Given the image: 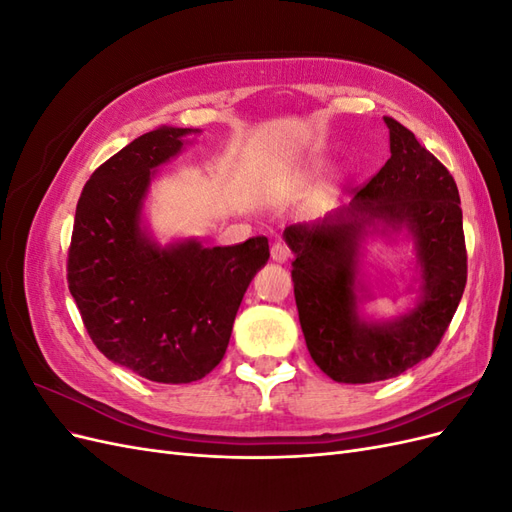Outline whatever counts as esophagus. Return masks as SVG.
Returning <instances> with one entry per match:
<instances>
[{
    "label": "esophagus",
    "instance_id": "1",
    "mask_svg": "<svg viewBox=\"0 0 512 512\" xmlns=\"http://www.w3.org/2000/svg\"><path fill=\"white\" fill-rule=\"evenodd\" d=\"M271 258H273L275 262H288V258H290V247H288L286 243H282V241L273 243V245H271Z\"/></svg>",
    "mask_w": 512,
    "mask_h": 512
}]
</instances>
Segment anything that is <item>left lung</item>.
<instances>
[{"label": "left lung", "instance_id": "1", "mask_svg": "<svg viewBox=\"0 0 512 512\" xmlns=\"http://www.w3.org/2000/svg\"><path fill=\"white\" fill-rule=\"evenodd\" d=\"M391 158L339 207L314 224H292L284 239L294 252V301L314 363L346 384L404 374L438 348L468 280L461 200L453 175L416 136L384 117ZM369 227L413 239L422 286L419 301L391 321H365L355 275Z\"/></svg>", "mask_w": 512, "mask_h": 512}]
</instances>
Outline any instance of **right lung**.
I'll use <instances>...</instances> for the list:
<instances>
[{
	"instance_id": "add662e5",
	"label": "right lung",
	"mask_w": 512,
	"mask_h": 512,
	"mask_svg": "<svg viewBox=\"0 0 512 512\" xmlns=\"http://www.w3.org/2000/svg\"><path fill=\"white\" fill-rule=\"evenodd\" d=\"M198 130L134 138L85 183L68 252V288L96 348L151 382L188 384L224 359L237 309L269 260L267 237L158 245L143 228L156 168Z\"/></svg>"
}]
</instances>
